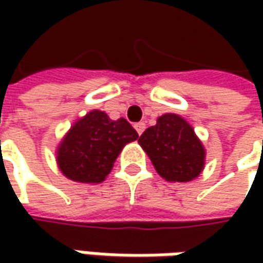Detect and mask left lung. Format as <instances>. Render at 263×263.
<instances>
[{"mask_svg": "<svg viewBox=\"0 0 263 263\" xmlns=\"http://www.w3.org/2000/svg\"><path fill=\"white\" fill-rule=\"evenodd\" d=\"M137 137L126 118H111L105 111L92 109L58 143L57 164L68 180L99 184L111 173L123 147Z\"/></svg>", "mask_w": 263, "mask_h": 263, "instance_id": "1", "label": "left lung"}]
</instances>
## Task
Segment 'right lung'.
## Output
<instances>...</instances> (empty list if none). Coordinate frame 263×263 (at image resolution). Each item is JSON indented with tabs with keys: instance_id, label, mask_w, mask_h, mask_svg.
<instances>
[{
	"instance_id": "1",
	"label": "right lung",
	"mask_w": 263,
	"mask_h": 263,
	"mask_svg": "<svg viewBox=\"0 0 263 263\" xmlns=\"http://www.w3.org/2000/svg\"><path fill=\"white\" fill-rule=\"evenodd\" d=\"M139 145L147 154L157 173L170 183H187L200 176L206 151L183 117L164 114L146 128Z\"/></svg>"
}]
</instances>
